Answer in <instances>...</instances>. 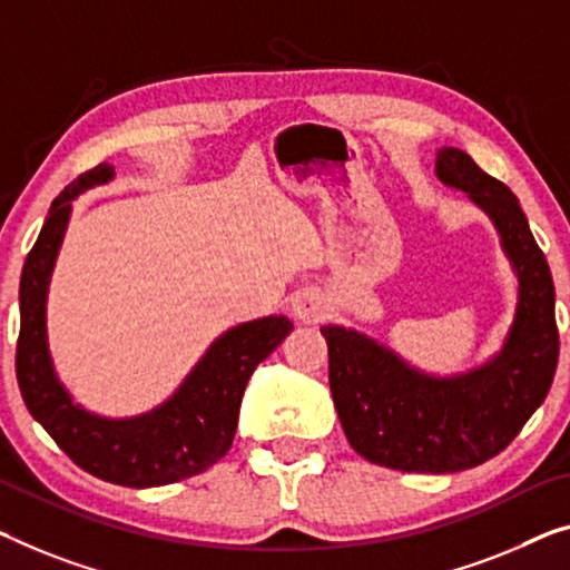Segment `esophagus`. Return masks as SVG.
Returning <instances> with one entry per match:
<instances>
[{
    "label": "esophagus",
    "mask_w": 570,
    "mask_h": 570,
    "mask_svg": "<svg viewBox=\"0 0 570 570\" xmlns=\"http://www.w3.org/2000/svg\"><path fill=\"white\" fill-rule=\"evenodd\" d=\"M292 312L296 320L307 322V325H314V322L325 320L327 302H325V296L317 292V288H302V292L294 294Z\"/></svg>",
    "instance_id": "34e87169"
}]
</instances>
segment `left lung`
Instances as JSON below:
<instances>
[{
  "label": "left lung",
  "instance_id": "1",
  "mask_svg": "<svg viewBox=\"0 0 570 570\" xmlns=\"http://www.w3.org/2000/svg\"><path fill=\"white\" fill-rule=\"evenodd\" d=\"M435 174L487 212L517 271L520 296L502 351L479 368L440 379L355 330L322 327L347 443L371 463L414 473L465 471L502 453L546 402L560 347L553 276L509 186L458 148L438 150Z\"/></svg>",
  "mask_w": 570,
  "mask_h": 570
}]
</instances>
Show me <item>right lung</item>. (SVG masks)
Listing matches in <instances>:
<instances>
[{"label": "right lung", "mask_w": 570, "mask_h": 570, "mask_svg": "<svg viewBox=\"0 0 570 570\" xmlns=\"http://www.w3.org/2000/svg\"><path fill=\"white\" fill-rule=\"evenodd\" d=\"M112 176V166L99 164L68 184L50 204L46 225L24 258L17 384L32 417L83 471L120 487H166L207 471L230 450L245 384L294 325L284 314H271L227 330L209 345L174 396L140 417L107 420L73 404L48 353L46 296L71 199Z\"/></svg>", "instance_id": "add662e5"}]
</instances>
